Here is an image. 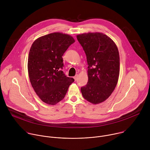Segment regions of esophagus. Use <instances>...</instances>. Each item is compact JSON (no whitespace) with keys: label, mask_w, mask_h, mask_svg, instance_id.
I'll return each mask as SVG.
<instances>
[{"label":"esophagus","mask_w":150,"mask_h":150,"mask_svg":"<svg viewBox=\"0 0 150 150\" xmlns=\"http://www.w3.org/2000/svg\"><path fill=\"white\" fill-rule=\"evenodd\" d=\"M74 78L75 81H76V80H77V78H78V75H76L74 77Z\"/></svg>","instance_id":"34e87169"}]
</instances>
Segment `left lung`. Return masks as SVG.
<instances>
[{
	"mask_svg": "<svg viewBox=\"0 0 150 150\" xmlns=\"http://www.w3.org/2000/svg\"><path fill=\"white\" fill-rule=\"evenodd\" d=\"M76 37L88 65L87 84L81 88L82 96L93 104L100 103L109 98L118 81V49L114 41L103 33H84Z\"/></svg>",
	"mask_w": 150,
	"mask_h": 150,
	"instance_id": "8db88e82",
	"label": "left lung"
}]
</instances>
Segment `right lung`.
<instances>
[{"label": "right lung", "instance_id": "add662e5", "mask_svg": "<svg viewBox=\"0 0 150 150\" xmlns=\"http://www.w3.org/2000/svg\"><path fill=\"white\" fill-rule=\"evenodd\" d=\"M74 42L69 35L54 33L37 38L31 47L28 59L30 80L37 96L48 104L54 105L63 100L74 81L62 71V56Z\"/></svg>", "mask_w": 150, "mask_h": 150}]
</instances>
